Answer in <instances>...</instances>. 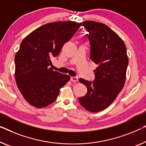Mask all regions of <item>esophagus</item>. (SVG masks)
Returning a JSON list of instances; mask_svg holds the SVG:
<instances>
[{
	"mask_svg": "<svg viewBox=\"0 0 146 146\" xmlns=\"http://www.w3.org/2000/svg\"><path fill=\"white\" fill-rule=\"evenodd\" d=\"M70 80L72 82H76L78 81V77H74V76H72L70 78Z\"/></svg>",
	"mask_w": 146,
	"mask_h": 146,
	"instance_id": "1",
	"label": "esophagus"
}]
</instances>
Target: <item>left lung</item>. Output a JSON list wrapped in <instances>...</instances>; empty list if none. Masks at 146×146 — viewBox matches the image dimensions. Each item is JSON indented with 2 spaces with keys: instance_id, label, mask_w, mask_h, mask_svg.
I'll return each instance as SVG.
<instances>
[{
  "instance_id": "obj_1",
  "label": "left lung",
  "mask_w": 146,
  "mask_h": 146,
  "mask_svg": "<svg viewBox=\"0 0 146 146\" xmlns=\"http://www.w3.org/2000/svg\"><path fill=\"white\" fill-rule=\"evenodd\" d=\"M90 43V57L98 65L93 82L80 78L88 89L79 102L86 110L97 113L108 107L119 94L126 80L128 58L124 41L105 24L84 21Z\"/></svg>"
}]
</instances>
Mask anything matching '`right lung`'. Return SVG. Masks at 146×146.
<instances>
[{"label": "right lung", "mask_w": 146, "mask_h": 146, "mask_svg": "<svg viewBox=\"0 0 146 146\" xmlns=\"http://www.w3.org/2000/svg\"><path fill=\"white\" fill-rule=\"evenodd\" d=\"M82 23L57 22L43 25L23 39L15 55V78L24 99L32 106L43 108L53 103L60 89L70 77L48 66Z\"/></svg>", "instance_id": "right-lung-1"}]
</instances>
